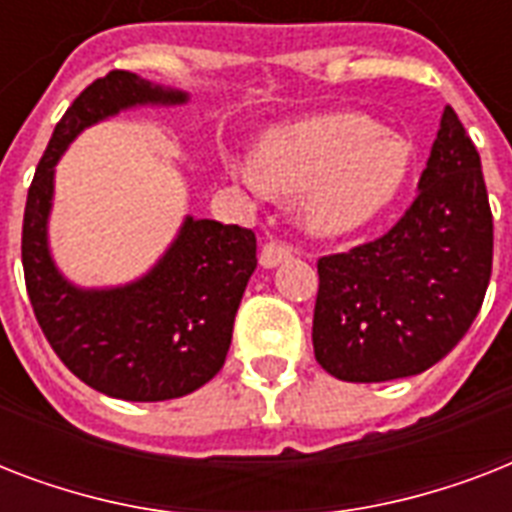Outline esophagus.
Here are the masks:
<instances>
[{
    "mask_svg": "<svg viewBox=\"0 0 512 512\" xmlns=\"http://www.w3.org/2000/svg\"><path fill=\"white\" fill-rule=\"evenodd\" d=\"M289 257H292V249L287 244H281V241H268L260 249V265L263 268H276L279 263H287Z\"/></svg>",
    "mask_w": 512,
    "mask_h": 512,
    "instance_id": "esophagus-1",
    "label": "esophagus"
}]
</instances>
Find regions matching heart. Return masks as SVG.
I'll return each instance as SVG.
<instances>
[{
	"label": "heart",
	"mask_w": 512,
	"mask_h": 512,
	"mask_svg": "<svg viewBox=\"0 0 512 512\" xmlns=\"http://www.w3.org/2000/svg\"><path fill=\"white\" fill-rule=\"evenodd\" d=\"M412 146L356 111L279 124L257 140L241 177L273 196H295L308 233L337 239L364 228L396 199Z\"/></svg>",
	"instance_id": "b5f03b06"
}]
</instances>
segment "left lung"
<instances>
[{"instance_id": "left-lung-1", "label": "left lung", "mask_w": 512, "mask_h": 512, "mask_svg": "<svg viewBox=\"0 0 512 512\" xmlns=\"http://www.w3.org/2000/svg\"><path fill=\"white\" fill-rule=\"evenodd\" d=\"M412 207L385 236L319 260L313 353L332 377L388 382L438 364L481 311L494 223L481 156L444 108Z\"/></svg>"}]
</instances>
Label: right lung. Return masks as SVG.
<instances>
[{
    "label": "right lung",
    "instance_id": "add662e5",
    "mask_svg": "<svg viewBox=\"0 0 512 512\" xmlns=\"http://www.w3.org/2000/svg\"><path fill=\"white\" fill-rule=\"evenodd\" d=\"M183 103L188 92L130 71L95 79L52 132L23 212V273L44 337L79 380L122 401L188 396L223 369L241 295L257 268V239L249 228L188 215L140 279L76 287L58 271L47 239L55 164L79 132L108 116Z\"/></svg>",
    "mask_w": 512,
    "mask_h": 512
}]
</instances>
